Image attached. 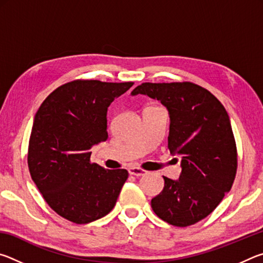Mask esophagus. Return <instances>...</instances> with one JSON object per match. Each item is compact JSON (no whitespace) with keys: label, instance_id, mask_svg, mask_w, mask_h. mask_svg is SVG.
Returning a JSON list of instances; mask_svg holds the SVG:
<instances>
[{"label":"esophagus","instance_id":"34e87169","mask_svg":"<svg viewBox=\"0 0 263 263\" xmlns=\"http://www.w3.org/2000/svg\"><path fill=\"white\" fill-rule=\"evenodd\" d=\"M128 173H130V175H133V176H142L146 174V171H144V169H141L139 167H130L128 168Z\"/></svg>","mask_w":263,"mask_h":263}]
</instances>
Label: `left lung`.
<instances>
[{
  "label": "left lung",
  "instance_id": "8db88e82",
  "mask_svg": "<svg viewBox=\"0 0 263 263\" xmlns=\"http://www.w3.org/2000/svg\"><path fill=\"white\" fill-rule=\"evenodd\" d=\"M131 94L147 95L168 109V148L181 157L180 179L163 176V190L151 201L153 211L179 228L196 224L218 206L237 174V145L228 111L193 82H145Z\"/></svg>",
  "mask_w": 263,
  "mask_h": 263
}]
</instances>
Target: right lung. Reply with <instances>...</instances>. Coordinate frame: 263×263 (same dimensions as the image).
Listing matches in <instances>:
<instances>
[{
	"instance_id": "1",
	"label": "right lung",
	"mask_w": 263,
	"mask_h": 263,
	"mask_svg": "<svg viewBox=\"0 0 263 263\" xmlns=\"http://www.w3.org/2000/svg\"><path fill=\"white\" fill-rule=\"evenodd\" d=\"M133 82L74 80L48 95L34 116L28 151L30 175L53 211L87 224L112 210L126 169L90 161L94 145L108 139L106 112Z\"/></svg>"
}]
</instances>
